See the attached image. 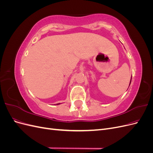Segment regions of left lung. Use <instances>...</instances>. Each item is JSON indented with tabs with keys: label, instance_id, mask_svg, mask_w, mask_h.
Listing matches in <instances>:
<instances>
[{
	"label": "left lung",
	"instance_id": "8db88e82",
	"mask_svg": "<svg viewBox=\"0 0 153 153\" xmlns=\"http://www.w3.org/2000/svg\"><path fill=\"white\" fill-rule=\"evenodd\" d=\"M131 81H130V84H131Z\"/></svg>",
	"mask_w": 153,
	"mask_h": 153
}]
</instances>
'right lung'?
Wrapping results in <instances>:
<instances>
[{
    "mask_svg": "<svg viewBox=\"0 0 153 153\" xmlns=\"http://www.w3.org/2000/svg\"><path fill=\"white\" fill-rule=\"evenodd\" d=\"M57 105H59V103H58V104H57Z\"/></svg>",
    "mask_w": 153,
    "mask_h": 153,
    "instance_id": "right-lung-1",
    "label": "right lung"
}]
</instances>
